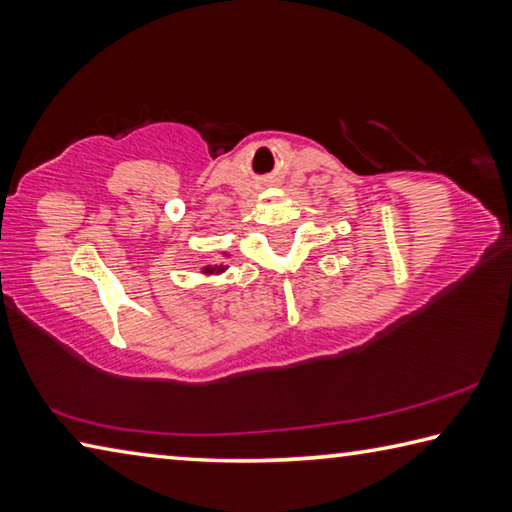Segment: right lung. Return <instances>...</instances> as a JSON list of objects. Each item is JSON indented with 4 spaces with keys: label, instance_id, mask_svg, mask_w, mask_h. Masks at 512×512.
I'll return each instance as SVG.
<instances>
[{
    "label": "right lung",
    "instance_id": "right-lung-1",
    "mask_svg": "<svg viewBox=\"0 0 512 512\" xmlns=\"http://www.w3.org/2000/svg\"><path fill=\"white\" fill-rule=\"evenodd\" d=\"M221 257L223 259H228L230 257V253H221ZM223 271H228V264L225 262H219V264H207V266H203L201 268V273H205V275H219V273H223Z\"/></svg>",
    "mask_w": 512,
    "mask_h": 512
}]
</instances>
